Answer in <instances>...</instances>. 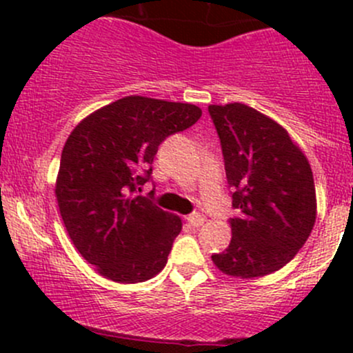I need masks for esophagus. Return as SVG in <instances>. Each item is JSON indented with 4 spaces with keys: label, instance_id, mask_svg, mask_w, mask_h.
<instances>
[{
    "label": "esophagus",
    "instance_id": "esophagus-1",
    "mask_svg": "<svg viewBox=\"0 0 353 353\" xmlns=\"http://www.w3.org/2000/svg\"><path fill=\"white\" fill-rule=\"evenodd\" d=\"M205 216L201 215V213H191V215H188V222L191 223L193 227H201L203 223H205Z\"/></svg>",
    "mask_w": 353,
    "mask_h": 353
}]
</instances>
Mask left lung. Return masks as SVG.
<instances>
[{"mask_svg": "<svg viewBox=\"0 0 353 353\" xmlns=\"http://www.w3.org/2000/svg\"><path fill=\"white\" fill-rule=\"evenodd\" d=\"M220 138L232 208V241L212 254L220 272L256 279L285 266L316 222L311 165L280 124L249 105H208Z\"/></svg>", "mask_w": 353, "mask_h": 353, "instance_id": "1", "label": "left lung"}]
</instances>
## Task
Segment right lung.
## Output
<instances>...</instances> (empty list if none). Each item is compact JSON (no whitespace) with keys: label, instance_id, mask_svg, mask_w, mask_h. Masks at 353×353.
Instances as JSON below:
<instances>
[{"label":"right lung","instance_id":"1","mask_svg":"<svg viewBox=\"0 0 353 353\" xmlns=\"http://www.w3.org/2000/svg\"><path fill=\"white\" fill-rule=\"evenodd\" d=\"M201 117L193 104L159 99H119L85 117L68 137L56 198L68 236L105 279L150 280L165 266L183 223L150 198L138 196L150 181L160 143Z\"/></svg>","mask_w":353,"mask_h":353}]
</instances>
